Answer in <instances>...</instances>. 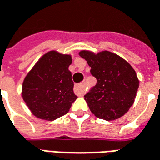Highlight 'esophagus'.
Wrapping results in <instances>:
<instances>
[{"label": "esophagus", "instance_id": "esophagus-1", "mask_svg": "<svg viewBox=\"0 0 160 160\" xmlns=\"http://www.w3.org/2000/svg\"><path fill=\"white\" fill-rule=\"evenodd\" d=\"M74 91L78 96H82V95L84 94V92H85V89H84V84H82V83H80V84H76L74 87Z\"/></svg>", "mask_w": 160, "mask_h": 160}]
</instances>
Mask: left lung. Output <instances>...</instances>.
I'll return each mask as SVG.
<instances>
[{"mask_svg":"<svg viewBox=\"0 0 160 160\" xmlns=\"http://www.w3.org/2000/svg\"><path fill=\"white\" fill-rule=\"evenodd\" d=\"M96 84L84 96L89 109L98 118L114 121L122 117L134 102L139 79L133 68L122 58L108 51H81Z\"/></svg>","mask_w":160,"mask_h":160,"instance_id":"left-lung-1","label":"left lung"}]
</instances>
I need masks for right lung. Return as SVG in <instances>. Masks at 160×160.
Wrapping results in <instances>:
<instances>
[{
  "instance_id": "obj_1",
  "label": "right lung",
  "mask_w": 160,
  "mask_h": 160,
  "mask_svg": "<svg viewBox=\"0 0 160 160\" xmlns=\"http://www.w3.org/2000/svg\"><path fill=\"white\" fill-rule=\"evenodd\" d=\"M71 55L50 51L38 59L24 79L22 97L37 118L54 121L67 114L78 96L69 66Z\"/></svg>"
}]
</instances>
